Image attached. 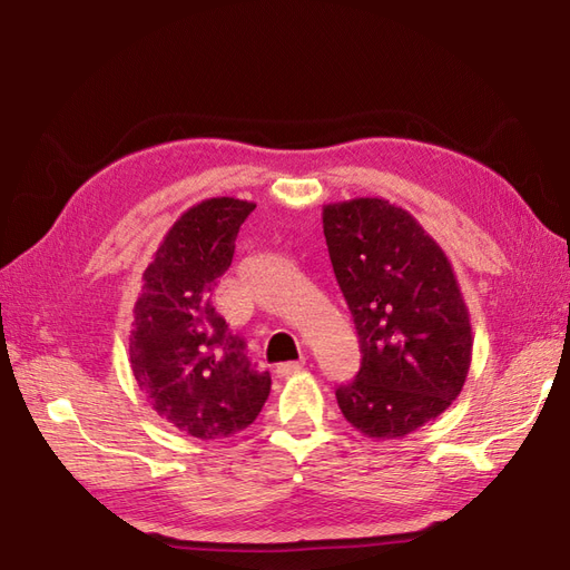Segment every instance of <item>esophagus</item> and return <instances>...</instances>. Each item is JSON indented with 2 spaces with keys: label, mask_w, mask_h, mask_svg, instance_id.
I'll use <instances>...</instances> for the list:
<instances>
[{
  "label": "esophagus",
  "mask_w": 570,
  "mask_h": 570,
  "mask_svg": "<svg viewBox=\"0 0 570 570\" xmlns=\"http://www.w3.org/2000/svg\"><path fill=\"white\" fill-rule=\"evenodd\" d=\"M304 367V360H297V363H281L275 367L277 377H289V374H297Z\"/></svg>",
  "instance_id": "obj_1"
}]
</instances>
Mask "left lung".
Returning <instances> with one entry per match:
<instances>
[{
    "label": "left lung",
    "mask_w": 570,
    "mask_h": 570,
    "mask_svg": "<svg viewBox=\"0 0 570 570\" xmlns=\"http://www.w3.org/2000/svg\"><path fill=\"white\" fill-rule=\"evenodd\" d=\"M324 237L363 363L341 384L360 433L396 440L445 413L471 365V324L452 263L409 210L384 198L324 205Z\"/></svg>",
    "instance_id": "left-lung-1"
}]
</instances>
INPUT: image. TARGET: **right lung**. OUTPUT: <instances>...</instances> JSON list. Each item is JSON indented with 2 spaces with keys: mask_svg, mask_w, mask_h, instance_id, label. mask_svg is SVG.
<instances>
[{
  "mask_svg": "<svg viewBox=\"0 0 570 570\" xmlns=\"http://www.w3.org/2000/svg\"><path fill=\"white\" fill-rule=\"evenodd\" d=\"M254 207L239 198L188 207L151 256L132 307L135 380L166 423L198 440L237 435L271 394V374L248 363L244 341L210 304Z\"/></svg>",
  "mask_w": 570,
  "mask_h": 570,
  "instance_id": "obj_1",
  "label": "right lung"
}]
</instances>
